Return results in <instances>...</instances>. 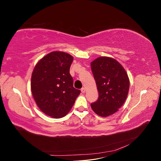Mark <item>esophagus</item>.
<instances>
[{
  "instance_id": "esophagus-1",
  "label": "esophagus",
  "mask_w": 161,
  "mask_h": 161,
  "mask_svg": "<svg viewBox=\"0 0 161 161\" xmlns=\"http://www.w3.org/2000/svg\"><path fill=\"white\" fill-rule=\"evenodd\" d=\"M86 91V89L85 88V87H82V88L81 89V92H82V93H84V92H85Z\"/></svg>"
}]
</instances>
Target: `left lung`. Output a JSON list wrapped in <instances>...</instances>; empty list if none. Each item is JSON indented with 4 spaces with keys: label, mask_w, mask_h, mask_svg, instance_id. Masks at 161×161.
I'll list each match as a JSON object with an SVG mask.
<instances>
[{
    "label": "left lung",
    "mask_w": 161,
    "mask_h": 161,
    "mask_svg": "<svg viewBox=\"0 0 161 161\" xmlns=\"http://www.w3.org/2000/svg\"><path fill=\"white\" fill-rule=\"evenodd\" d=\"M99 97L91 104L96 114L108 117L118 111L127 98L130 80L125 69L114 58L102 56L91 63Z\"/></svg>",
    "instance_id": "1"
}]
</instances>
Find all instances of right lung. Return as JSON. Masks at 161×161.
<instances>
[{
	"label": "right lung",
	"instance_id": "right-lung-1",
	"mask_svg": "<svg viewBox=\"0 0 161 161\" xmlns=\"http://www.w3.org/2000/svg\"><path fill=\"white\" fill-rule=\"evenodd\" d=\"M73 57L63 52L48 53L39 61L31 75V89L38 108L53 118L64 117L80 91L73 86L70 68Z\"/></svg>",
	"mask_w": 161,
	"mask_h": 161
}]
</instances>
